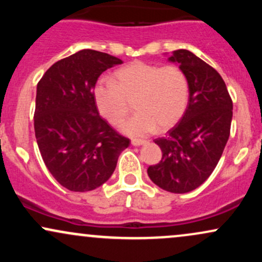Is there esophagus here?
<instances>
[{
    "label": "esophagus",
    "instance_id": "34e87169",
    "mask_svg": "<svg viewBox=\"0 0 262 262\" xmlns=\"http://www.w3.org/2000/svg\"><path fill=\"white\" fill-rule=\"evenodd\" d=\"M144 144H146V140H140V139H133V140H132V145H134V146L144 145Z\"/></svg>",
    "mask_w": 262,
    "mask_h": 262
}]
</instances>
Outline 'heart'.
<instances>
[{"instance_id":"b5f03b06","label":"heart","mask_w":262,"mask_h":262,"mask_svg":"<svg viewBox=\"0 0 262 262\" xmlns=\"http://www.w3.org/2000/svg\"><path fill=\"white\" fill-rule=\"evenodd\" d=\"M188 80L179 66H159L137 61L114 74V82L101 77L93 86L98 113L111 124H119L130 111L137 113L122 124L130 137H145L169 129L185 114L188 103Z\"/></svg>"}]
</instances>
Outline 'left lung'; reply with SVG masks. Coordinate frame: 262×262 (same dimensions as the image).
<instances>
[{"mask_svg": "<svg viewBox=\"0 0 262 262\" xmlns=\"http://www.w3.org/2000/svg\"><path fill=\"white\" fill-rule=\"evenodd\" d=\"M169 61L179 64L188 80L185 114L164 138L155 139L162 159L149 166L156 186L186 193L200 187L213 172L230 134L233 102L217 70L188 50H175Z\"/></svg>", "mask_w": 262, "mask_h": 262, "instance_id": "obj_1", "label": "left lung"}]
</instances>
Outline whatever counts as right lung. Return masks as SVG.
<instances>
[{"label": "right lung", "instance_id": "obj_1", "mask_svg": "<svg viewBox=\"0 0 262 262\" xmlns=\"http://www.w3.org/2000/svg\"><path fill=\"white\" fill-rule=\"evenodd\" d=\"M110 54L83 49L50 66L37 85L34 130L45 166L74 192L100 187L112 176L129 139L98 113L93 86L122 64Z\"/></svg>", "mask_w": 262, "mask_h": 262}]
</instances>
